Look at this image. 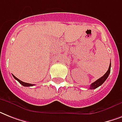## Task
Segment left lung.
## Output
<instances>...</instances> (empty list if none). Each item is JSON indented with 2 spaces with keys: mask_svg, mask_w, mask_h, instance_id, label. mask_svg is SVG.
<instances>
[{
  "mask_svg": "<svg viewBox=\"0 0 122 122\" xmlns=\"http://www.w3.org/2000/svg\"><path fill=\"white\" fill-rule=\"evenodd\" d=\"M110 70H111V63H110V66H109V68H108L107 72H106L103 76H101L100 78H99L98 80H97L96 81H95L94 82H93L92 83H91V85H90V89H96V88H97L98 87H99L100 85H102V83L105 81V80L107 79L108 76H109V74L110 73Z\"/></svg>",
  "mask_w": 122,
  "mask_h": 122,
  "instance_id": "left-lung-1",
  "label": "left lung"
}]
</instances>
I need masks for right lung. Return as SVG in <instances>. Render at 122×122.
Here are the masks:
<instances>
[{
    "label": "right lung",
    "mask_w": 122,
    "mask_h": 122,
    "mask_svg": "<svg viewBox=\"0 0 122 122\" xmlns=\"http://www.w3.org/2000/svg\"><path fill=\"white\" fill-rule=\"evenodd\" d=\"M12 76H13V77H14V78H15L16 80H18V81H19V82H20V83H21L22 85H23V86H25V87H30V86H33V85H34V84H31V83H25V82H24V81H22L21 80H19L18 78H16V76H14V75H12Z\"/></svg>",
    "instance_id": "right-lung-1"
}]
</instances>
